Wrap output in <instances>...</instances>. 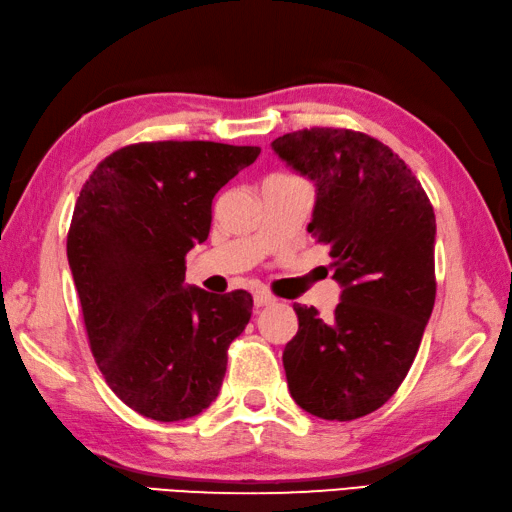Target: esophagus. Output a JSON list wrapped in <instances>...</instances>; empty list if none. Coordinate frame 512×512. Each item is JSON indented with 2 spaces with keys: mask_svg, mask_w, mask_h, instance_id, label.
<instances>
[{
  "mask_svg": "<svg viewBox=\"0 0 512 512\" xmlns=\"http://www.w3.org/2000/svg\"><path fill=\"white\" fill-rule=\"evenodd\" d=\"M255 306L257 309H262V306H271V304H275V297H271V295H266V293H255Z\"/></svg>",
  "mask_w": 512,
  "mask_h": 512,
  "instance_id": "34e87169",
  "label": "esophagus"
}]
</instances>
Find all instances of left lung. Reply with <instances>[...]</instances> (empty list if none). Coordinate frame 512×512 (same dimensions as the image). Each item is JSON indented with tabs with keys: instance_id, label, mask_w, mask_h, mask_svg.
<instances>
[{
	"instance_id": "1",
	"label": "left lung",
	"mask_w": 512,
	"mask_h": 512,
	"mask_svg": "<svg viewBox=\"0 0 512 512\" xmlns=\"http://www.w3.org/2000/svg\"><path fill=\"white\" fill-rule=\"evenodd\" d=\"M273 150L318 188L309 232L342 284L329 320L293 306L288 389L313 416L353 421L396 394L421 347L436 297L432 203L410 165L369 134L311 127Z\"/></svg>"
}]
</instances>
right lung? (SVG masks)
<instances>
[{"mask_svg": "<svg viewBox=\"0 0 512 512\" xmlns=\"http://www.w3.org/2000/svg\"><path fill=\"white\" fill-rule=\"evenodd\" d=\"M259 147L152 141L111 152L80 190L67 235L89 349L120 401L154 421L197 416L224 383L248 291L185 288V255L208 239L212 199Z\"/></svg>", "mask_w": 512, "mask_h": 512, "instance_id": "add662e5", "label": "right lung"}]
</instances>
